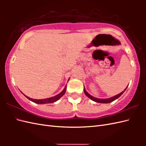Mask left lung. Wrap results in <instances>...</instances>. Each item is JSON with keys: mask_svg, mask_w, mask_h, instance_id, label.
Returning <instances> with one entry per match:
<instances>
[{"mask_svg": "<svg viewBox=\"0 0 146 146\" xmlns=\"http://www.w3.org/2000/svg\"><path fill=\"white\" fill-rule=\"evenodd\" d=\"M127 86L126 88L124 90L121 92L120 94H118V95H115V96H114V97H111V98H105V99H104V98H95V97H93V96L90 95V94H88V93L86 91V90H85V87H84V89H83V90H84V92H85V95H86V96H87V97H88L89 98H90L91 100H92L93 101H94V102H97V103L108 104V103H110V102H113V101H114V100H115L116 99H117L118 98H119V97H120V96L123 94V93L125 91V90L127 89Z\"/></svg>", "mask_w": 146, "mask_h": 146, "instance_id": "8db88e82", "label": "left lung"}]
</instances>
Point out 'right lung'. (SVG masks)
<instances>
[{
	"instance_id": "add662e5",
	"label": "right lung",
	"mask_w": 146,
	"mask_h": 146,
	"mask_svg": "<svg viewBox=\"0 0 146 146\" xmlns=\"http://www.w3.org/2000/svg\"><path fill=\"white\" fill-rule=\"evenodd\" d=\"M66 85L65 86L64 88L63 89V90L62 91L60 94H59L58 95L54 96V97H50V98H45V99H39V100H37V99H33L31 98H29V97H27V96L24 95L25 97L29 99V100L32 101L33 102H35L36 104H51V103H54V102H56L57 100H58L59 99H60L61 97H63L64 95V94H65V92H66ZM22 93V92H21ZM23 94V93H22Z\"/></svg>"
}]
</instances>
